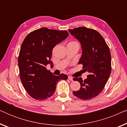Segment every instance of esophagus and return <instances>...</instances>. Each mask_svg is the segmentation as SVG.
<instances>
[{
	"instance_id": "1",
	"label": "esophagus",
	"mask_w": 127,
	"mask_h": 127,
	"mask_svg": "<svg viewBox=\"0 0 127 127\" xmlns=\"http://www.w3.org/2000/svg\"><path fill=\"white\" fill-rule=\"evenodd\" d=\"M68 79L70 81H73V78L72 76H68Z\"/></svg>"
}]
</instances>
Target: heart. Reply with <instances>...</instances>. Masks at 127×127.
<instances>
[{
    "label": "heart",
    "instance_id": "heart-1",
    "mask_svg": "<svg viewBox=\"0 0 127 127\" xmlns=\"http://www.w3.org/2000/svg\"><path fill=\"white\" fill-rule=\"evenodd\" d=\"M70 43H77V42H76V41H71Z\"/></svg>",
    "mask_w": 127,
    "mask_h": 127
}]
</instances>
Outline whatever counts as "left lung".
Wrapping results in <instances>:
<instances>
[{"mask_svg": "<svg viewBox=\"0 0 127 127\" xmlns=\"http://www.w3.org/2000/svg\"><path fill=\"white\" fill-rule=\"evenodd\" d=\"M69 32L81 45L83 54L79 64H82L84 70L89 72L84 80L81 77L74 78V81L80 83V88L73 94L81 99H91L101 93L110 76V50L101 34L94 29L83 27L69 29Z\"/></svg>", "mask_w": 127, "mask_h": 127, "instance_id": "1", "label": "left lung"}]
</instances>
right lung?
Returning <instances> with one entry per match:
<instances>
[{
    "mask_svg": "<svg viewBox=\"0 0 127 127\" xmlns=\"http://www.w3.org/2000/svg\"><path fill=\"white\" fill-rule=\"evenodd\" d=\"M69 33L66 31H57L42 28L29 33L21 47L18 59L22 84L28 94L36 100H45L55 91L57 83L67 79L61 74L55 76L46 69L50 61L53 48Z\"/></svg>",
    "mask_w": 127,
    "mask_h": 127,
    "instance_id": "1",
    "label": "right lung"
}]
</instances>
